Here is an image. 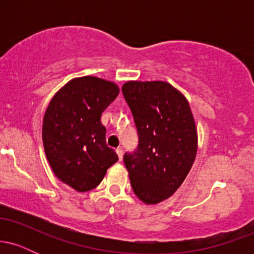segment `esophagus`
Instances as JSON below:
<instances>
[{"label": "esophagus", "mask_w": 254, "mask_h": 254, "mask_svg": "<svg viewBox=\"0 0 254 254\" xmlns=\"http://www.w3.org/2000/svg\"><path fill=\"white\" fill-rule=\"evenodd\" d=\"M116 153H117V155H118V157H119V161H122V160H123V154H124L123 149H122V148H117V150H116Z\"/></svg>", "instance_id": "obj_1"}]
</instances>
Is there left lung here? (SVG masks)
Returning <instances> with one entry per match:
<instances>
[{
	"instance_id": "left-lung-1",
	"label": "left lung",
	"mask_w": 254,
	"mask_h": 254,
	"mask_svg": "<svg viewBox=\"0 0 254 254\" xmlns=\"http://www.w3.org/2000/svg\"><path fill=\"white\" fill-rule=\"evenodd\" d=\"M135 122L138 144L124 154L133 193L145 204L167 199L182 185L197 153L190 105L164 81H129L122 88Z\"/></svg>"
}]
</instances>
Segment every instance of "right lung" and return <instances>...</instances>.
I'll use <instances>...</instances> for the list:
<instances>
[{"label": "right lung", "mask_w": 254, "mask_h": 254, "mask_svg": "<svg viewBox=\"0 0 254 254\" xmlns=\"http://www.w3.org/2000/svg\"><path fill=\"white\" fill-rule=\"evenodd\" d=\"M117 84L94 76L71 80L56 93L43 121V143L52 171L78 192L93 190L118 155L106 144L101 113L117 98Z\"/></svg>", "instance_id": "obj_1"}]
</instances>
